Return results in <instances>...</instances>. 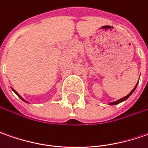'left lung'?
Segmentation results:
<instances>
[{
    "mask_svg": "<svg viewBox=\"0 0 148 148\" xmlns=\"http://www.w3.org/2000/svg\"><path fill=\"white\" fill-rule=\"evenodd\" d=\"M138 82L137 83V85L135 86V87H134V89H133V90L129 93V94L128 95H126L125 97H123V98H122V99H119V100H117V101H114V102H112V103H110V105H118V104H119V103H121V102H123V101H124V100H126V99H128V97L131 95L133 94L134 93V91L135 90V89L137 88V86H138Z\"/></svg>",
    "mask_w": 148,
    "mask_h": 148,
    "instance_id": "obj_1",
    "label": "left lung"
}]
</instances>
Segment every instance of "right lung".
<instances>
[{
	"label": "right lung",
	"instance_id": "right-lung-1",
	"mask_svg": "<svg viewBox=\"0 0 148 148\" xmlns=\"http://www.w3.org/2000/svg\"><path fill=\"white\" fill-rule=\"evenodd\" d=\"M12 90H13V89H12ZM14 93H15V94H16V95H18V96H19V97H20V99H22V100H24V101H25V102H26V101H25V99H22V98H21V97H20V95H18V94H17V92H16V91H15V90H14Z\"/></svg>",
	"mask_w": 148,
	"mask_h": 148
}]
</instances>
